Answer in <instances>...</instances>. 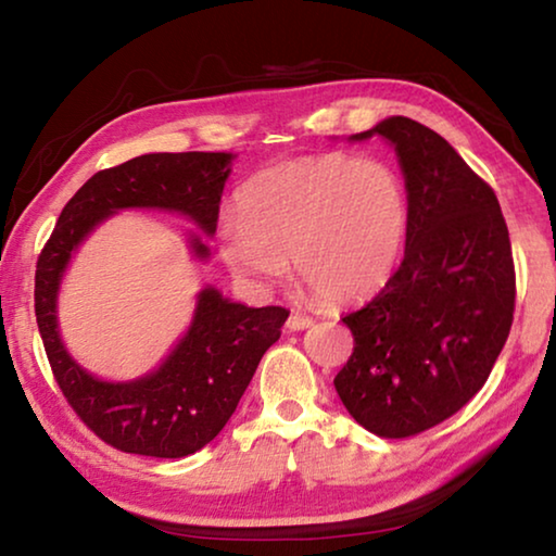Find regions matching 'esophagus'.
I'll list each match as a JSON object with an SVG mask.
<instances>
[{
  "label": "esophagus",
  "mask_w": 556,
  "mask_h": 556,
  "mask_svg": "<svg viewBox=\"0 0 556 556\" xmlns=\"http://www.w3.org/2000/svg\"><path fill=\"white\" fill-rule=\"evenodd\" d=\"M314 324V318H308V316H304V314H291L289 318H287V328L289 331H304V328H308Z\"/></svg>",
  "instance_id": "obj_1"
}]
</instances>
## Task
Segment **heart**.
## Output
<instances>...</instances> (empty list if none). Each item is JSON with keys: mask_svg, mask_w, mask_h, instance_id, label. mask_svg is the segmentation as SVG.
I'll list each match as a JSON object with an SVG mask.
<instances>
[{"mask_svg": "<svg viewBox=\"0 0 556 556\" xmlns=\"http://www.w3.org/2000/svg\"><path fill=\"white\" fill-rule=\"evenodd\" d=\"M407 228V191L388 162L328 152L250 176L218 225V250L244 285L275 287L291 260L314 296L348 304L388 285Z\"/></svg>", "mask_w": 556, "mask_h": 556, "instance_id": "heart-1", "label": "heart"}]
</instances>
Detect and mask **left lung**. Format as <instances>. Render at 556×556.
<instances>
[{
  "label": "left lung",
  "mask_w": 556,
  "mask_h": 556,
  "mask_svg": "<svg viewBox=\"0 0 556 556\" xmlns=\"http://www.w3.org/2000/svg\"><path fill=\"white\" fill-rule=\"evenodd\" d=\"M372 135L400 156L407 244L388 285L343 316L355 345L333 384L357 425L407 439L485 384L513 326L515 265L495 191L444 137L397 115L351 139Z\"/></svg>",
  "instance_id": "8db88e82"
}]
</instances>
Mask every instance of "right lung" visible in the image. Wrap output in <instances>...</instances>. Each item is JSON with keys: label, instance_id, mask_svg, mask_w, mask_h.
I'll list each match as a JSON object with an SVG mask.
<instances>
[{"label": "right lung", "instance_id": "right-lung-1", "mask_svg": "<svg viewBox=\"0 0 556 556\" xmlns=\"http://www.w3.org/2000/svg\"><path fill=\"white\" fill-rule=\"evenodd\" d=\"M230 159L223 152L144 154L98 172L65 203L36 262V324L53 378L83 425L125 454L184 458L218 437L262 355L277 343L289 312L232 304L208 287L199 294L191 328L162 368L135 382H102L83 370L61 343L59 281L83 238L122 208L176 211L213 235ZM191 248L195 257H208L199 238Z\"/></svg>", "mask_w": 556, "mask_h": 556}]
</instances>
